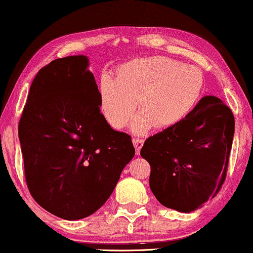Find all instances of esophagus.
<instances>
[{"instance_id":"1","label":"esophagus","mask_w":253,"mask_h":253,"mask_svg":"<svg viewBox=\"0 0 253 253\" xmlns=\"http://www.w3.org/2000/svg\"><path fill=\"white\" fill-rule=\"evenodd\" d=\"M143 140L142 139H136V137H133V143H134V147H135V150H136V154L139 155L140 154V149L142 148L143 146Z\"/></svg>"}]
</instances>
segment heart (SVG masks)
Instances as JSON below:
<instances>
[{
    "mask_svg": "<svg viewBox=\"0 0 253 253\" xmlns=\"http://www.w3.org/2000/svg\"><path fill=\"white\" fill-rule=\"evenodd\" d=\"M204 76L197 66L166 56H150L123 64L117 77L105 73L98 86L99 107L114 129L128 123L140 103L142 110L130 128L137 135L170 128L184 121L200 103Z\"/></svg>",
    "mask_w": 253,
    "mask_h": 253,
    "instance_id": "heart-1",
    "label": "heart"
}]
</instances>
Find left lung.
<instances>
[{
	"label": "left lung",
	"mask_w": 253,
	"mask_h": 253,
	"mask_svg": "<svg viewBox=\"0 0 253 253\" xmlns=\"http://www.w3.org/2000/svg\"><path fill=\"white\" fill-rule=\"evenodd\" d=\"M235 118L219 98H202L181 124L148 137L140 152L150 165L149 185L162 206L193 212L225 180Z\"/></svg>",
	"instance_id": "obj_1"
}]
</instances>
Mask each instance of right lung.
<instances>
[{
	"mask_svg": "<svg viewBox=\"0 0 253 253\" xmlns=\"http://www.w3.org/2000/svg\"><path fill=\"white\" fill-rule=\"evenodd\" d=\"M87 56L52 60L40 70L18 125L25 180L42 208L77 220L108 200L134 158L128 134L100 113Z\"/></svg>",
	"mask_w": 253,
	"mask_h": 253,
	"instance_id": "right-lung-1",
	"label": "right lung"
}]
</instances>
